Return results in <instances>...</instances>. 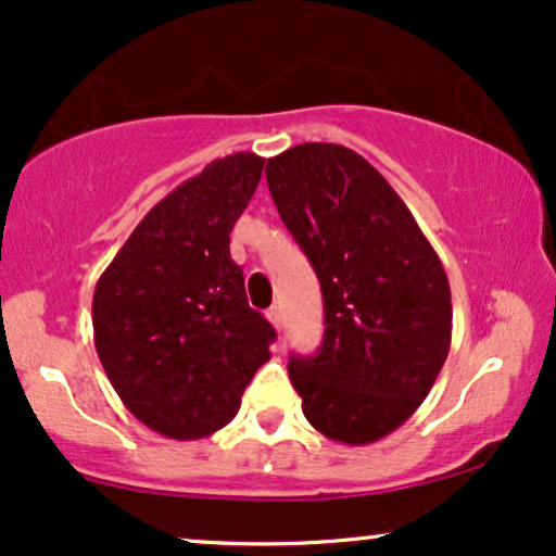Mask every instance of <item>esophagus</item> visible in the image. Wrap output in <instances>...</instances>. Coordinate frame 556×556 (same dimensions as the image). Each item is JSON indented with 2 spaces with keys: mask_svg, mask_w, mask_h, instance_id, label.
I'll return each mask as SVG.
<instances>
[{
  "mask_svg": "<svg viewBox=\"0 0 556 556\" xmlns=\"http://www.w3.org/2000/svg\"><path fill=\"white\" fill-rule=\"evenodd\" d=\"M266 320H269L274 328L279 330V328H282V309H279L277 305L269 307V309H266Z\"/></svg>",
  "mask_w": 556,
  "mask_h": 556,
  "instance_id": "34e87169",
  "label": "esophagus"
}]
</instances>
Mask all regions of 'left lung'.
<instances>
[{
    "label": "left lung",
    "instance_id": "left-lung-1",
    "mask_svg": "<svg viewBox=\"0 0 556 556\" xmlns=\"http://www.w3.org/2000/svg\"><path fill=\"white\" fill-rule=\"evenodd\" d=\"M285 226L320 279L325 336L292 355L317 432L371 445L425 402L453 338L447 274L379 169L343 144L307 142L266 162Z\"/></svg>",
    "mask_w": 556,
    "mask_h": 556
}]
</instances>
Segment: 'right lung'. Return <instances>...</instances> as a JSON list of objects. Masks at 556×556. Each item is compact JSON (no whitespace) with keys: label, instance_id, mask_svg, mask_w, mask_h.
<instances>
[{"label":"right lung","instance_id":"add662e5","mask_svg":"<svg viewBox=\"0 0 556 556\" xmlns=\"http://www.w3.org/2000/svg\"><path fill=\"white\" fill-rule=\"evenodd\" d=\"M264 157L211 162L154 205L93 292V343L124 406L162 438L201 440L226 427L269 361L277 332L249 307L231 258L233 224Z\"/></svg>","mask_w":556,"mask_h":556}]
</instances>
